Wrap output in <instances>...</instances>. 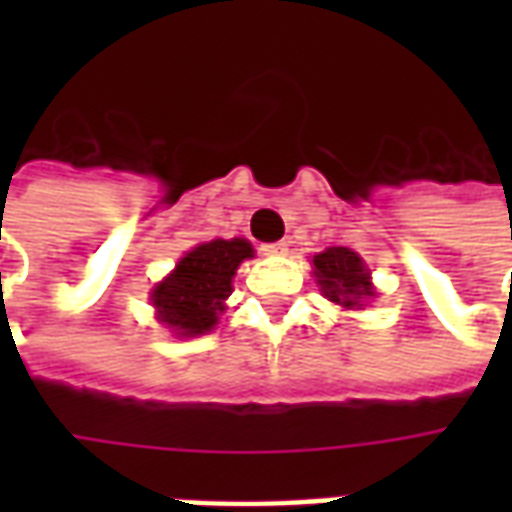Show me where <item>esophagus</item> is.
I'll return each instance as SVG.
<instances>
[{
  "mask_svg": "<svg viewBox=\"0 0 512 512\" xmlns=\"http://www.w3.org/2000/svg\"><path fill=\"white\" fill-rule=\"evenodd\" d=\"M263 255H288V244L277 241V244H263Z\"/></svg>",
  "mask_w": 512,
  "mask_h": 512,
  "instance_id": "obj_1",
  "label": "esophagus"
}]
</instances>
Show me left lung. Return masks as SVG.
<instances>
[{
    "instance_id": "obj_1",
    "label": "left lung",
    "mask_w": 512,
    "mask_h": 512,
    "mask_svg": "<svg viewBox=\"0 0 512 512\" xmlns=\"http://www.w3.org/2000/svg\"><path fill=\"white\" fill-rule=\"evenodd\" d=\"M312 274L321 285V293L345 310H362L367 299L376 296L370 282V268L348 246H329L312 257Z\"/></svg>"
}]
</instances>
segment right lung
<instances>
[{"instance_id":"1","label":"right lung","mask_w":512,"mask_h":512,"mask_svg":"<svg viewBox=\"0 0 512 512\" xmlns=\"http://www.w3.org/2000/svg\"><path fill=\"white\" fill-rule=\"evenodd\" d=\"M249 257H255V249L246 238L194 246L150 293L158 321L178 337L211 332L224 312V299L233 293L235 271Z\"/></svg>"}]
</instances>
